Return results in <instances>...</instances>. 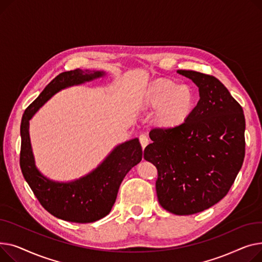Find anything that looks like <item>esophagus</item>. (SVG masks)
I'll return each instance as SVG.
<instances>
[{"label":"esophagus","mask_w":262,"mask_h":262,"mask_svg":"<svg viewBox=\"0 0 262 262\" xmlns=\"http://www.w3.org/2000/svg\"><path fill=\"white\" fill-rule=\"evenodd\" d=\"M140 143H141V145H142V148H143V149H145V148H146V146L149 144L148 137H147L146 135H144V134L140 135Z\"/></svg>","instance_id":"obj_1"}]
</instances>
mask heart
I'll return each mask as SVG.
<instances>
[{
  "instance_id": "b5f03b06",
  "label": "heart",
  "mask_w": 262,
  "mask_h": 262,
  "mask_svg": "<svg viewBox=\"0 0 262 262\" xmlns=\"http://www.w3.org/2000/svg\"><path fill=\"white\" fill-rule=\"evenodd\" d=\"M142 105L147 110H156L153 124L157 128L171 131L182 127L191 116L195 106V94L188 84L158 78L145 88Z\"/></svg>"
}]
</instances>
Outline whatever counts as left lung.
<instances>
[{
    "label": "left lung",
    "instance_id": "left-lung-1",
    "mask_svg": "<svg viewBox=\"0 0 262 262\" xmlns=\"http://www.w3.org/2000/svg\"><path fill=\"white\" fill-rule=\"evenodd\" d=\"M199 88L200 99L182 127L153 129L144 159L158 169L161 206L174 214H193L222 200L243 164L245 119L241 105L216 77L177 71Z\"/></svg>",
    "mask_w": 262,
    "mask_h": 262
}]
</instances>
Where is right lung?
Listing matches in <instances>:
<instances>
[{
    "label": "right lung",
    "instance_id": "right-lung-1",
    "mask_svg": "<svg viewBox=\"0 0 262 262\" xmlns=\"http://www.w3.org/2000/svg\"><path fill=\"white\" fill-rule=\"evenodd\" d=\"M103 76V71L80 69L59 74L29 104L22 117L20 166L23 177L41 205L53 216L64 221L91 223L105 217L115 203L122 180L142 161V146L137 137L132 138L117 145L88 174L71 182H57L43 176L36 166L29 137V120L61 90Z\"/></svg>",
    "mask_w": 262,
    "mask_h": 262
}]
</instances>
